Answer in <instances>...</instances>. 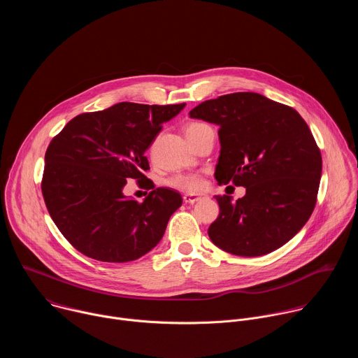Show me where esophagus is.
Masks as SVG:
<instances>
[{"label":"esophagus","instance_id":"1","mask_svg":"<svg viewBox=\"0 0 358 358\" xmlns=\"http://www.w3.org/2000/svg\"><path fill=\"white\" fill-rule=\"evenodd\" d=\"M184 202H187V203H195V202H198V201H201V199H203V198H207V195H195V194H185L184 196Z\"/></svg>","mask_w":358,"mask_h":358}]
</instances>
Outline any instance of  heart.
<instances>
[{
    "label": "heart",
    "instance_id": "1",
    "mask_svg": "<svg viewBox=\"0 0 358 358\" xmlns=\"http://www.w3.org/2000/svg\"><path fill=\"white\" fill-rule=\"evenodd\" d=\"M206 126L207 124L199 123V122H192L185 127V133H187V136H189ZM167 182H169V185H171L180 191H185V192H196V191L202 189V187H203L202 177L195 173H177V174L171 176Z\"/></svg>",
    "mask_w": 358,
    "mask_h": 358
}]
</instances>
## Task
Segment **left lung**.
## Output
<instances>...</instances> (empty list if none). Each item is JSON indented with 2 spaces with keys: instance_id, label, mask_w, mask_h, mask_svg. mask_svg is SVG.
Listing matches in <instances>:
<instances>
[{
  "instance_id": "8db88e82",
  "label": "left lung",
  "mask_w": 358,
  "mask_h": 358,
  "mask_svg": "<svg viewBox=\"0 0 358 358\" xmlns=\"http://www.w3.org/2000/svg\"><path fill=\"white\" fill-rule=\"evenodd\" d=\"M220 126L218 184L246 194L217 195L211 241L238 257H261L289 242L310 218L322 177V155L301 116L264 94L238 92L206 100L189 112Z\"/></svg>"
}]
</instances>
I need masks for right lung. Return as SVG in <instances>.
I'll use <instances>...</instances> for the list:
<instances>
[{
    "label": "right lung",
    "mask_w": 358,
    "mask_h": 358,
    "mask_svg": "<svg viewBox=\"0 0 358 358\" xmlns=\"http://www.w3.org/2000/svg\"><path fill=\"white\" fill-rule=\"evenodd\" d=\"M184 108L122 101L73 117L49 143L42 195L50 218L80 253L122 264L162 241L182 198L173 188H155L143 174L150 170L144 152ZM130 178L152 188L141 203L122 194Z\"/></svg>",
    "instance_id": "obj_1"
}]
</instances>
